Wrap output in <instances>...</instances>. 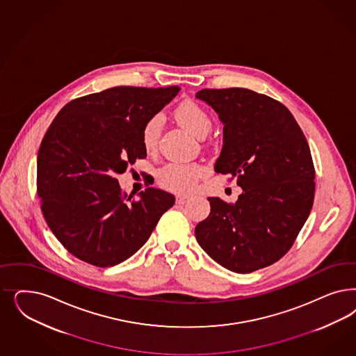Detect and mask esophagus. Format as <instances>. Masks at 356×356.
Here are the masks:
<instances>
[{"label": "esophagus", "instance_id": "34e87169", "mask_svg": "<svg viewBox=\"0 0 356 356\" xmlns=\"http://www.w3.org/2000/svg\"><path fill=\"white\" fill-rule=\"evenodd\" d=\"M190 200V196L188 195H177L175 196V202L177 204H184L186 202Z\"/></svg>", "mask_w": 356, "mask_h": 356}]
</instances>
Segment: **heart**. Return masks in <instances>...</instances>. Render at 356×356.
I'll list each match as a JSON object with an SVG mask.
<instances>
[{"instance_id":"obj_1","label":"heart","mask_w":356,"mask_h":356,"mask_svg":"<svg viewBox=\"0 0 356 356\" xmlns=\"http://www.w3.org/2000/svg\"><path fill=\"white\" fill-rule=\"evenodd\" d=\"M175 118L181 126L195 135L196 138H204L212 128V119L209 114L200 104L193 101H186L179 104L175 110ZM161 129L162 118L160 115L150 118L145 123L141 134V143L145 149L156 148L160 138ZM203 174L204 169L197 163L172 161L161 168L157 172V178L162 187L172 191L186 193L195 186L196 181Z\"/></svg>"}]
</instances>
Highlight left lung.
<instances>
[{
  "mask_svg": "<svg viewBox=\"0 0 356 356\" xmlns=\"http://www.w3.org/2000/svg\"><path fill=\"white\" fill-rule=\"evenodd\" d=\"M197 99L222 123L215 172L237 178L234 204L208 197L211 212L196 241L218 264L248 274L275 264L291 249L309 216L314 166L293 115L275 99L242 88L203 89Z\"/></svg>",
  "mask_w": 356,
  "mask_h": 356,
  "instance_id": "8db88e82",
  "label": "left lung"
}]
</instances>
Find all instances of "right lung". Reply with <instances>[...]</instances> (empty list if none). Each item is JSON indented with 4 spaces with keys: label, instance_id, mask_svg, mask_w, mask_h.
I'll return each instance as SVG.
<instances>
[{
    "label": "right lung",
    "instance_id": "add662e5",
    "mask_svg": "<svg viewBox=\"0 0 356 356\" xmlns=\"http://www.w3.org/2000/svg\"><path fill=\"white\" fill-rule=\"evenodd\" d=\"M179 86H116L65 104L42 140L36 186L47 224L81 261L110 267L148 241L172 194L148 187L131 200L116 174L145 159V123L179 92Z\"/></svg>",
    "mask_w": 356,
    "mask_h": 356
}]
</instances>
